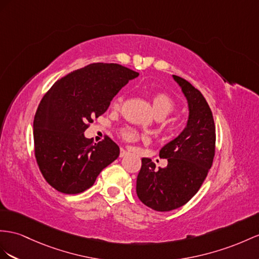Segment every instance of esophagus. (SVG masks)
Segmentation results:
<instances>
[{
  "label": "esophagus",
  "mask_w": 259,
  "mask_h": 259,
  "mask_svg": "<svg viewBox=\"0 0 259 259\" xmlns=\"http://www.w3.org/2000/svg\"><path fill=\"white\" fill-rule=\"evenodd\" d=\"M128 154H129L128 151H125L124 149H121V150H120V157H123V156L128 155Z\"/></svg>",
  "instance_id": "esophagus-1"
}]
</instances>
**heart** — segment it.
Returning <instances> with one entry per match:
<instances>
[{"instance_id":"obj_1","label":"heart","mask_w":259,"mask_h":259,"mask_svg":"<svg viewBox=\"0 0 259 259\" xmlns=\"http://www.w3.org/2000/svg\"><path fill=\"white\" fill-rule=\"evenodd\" d=\"M151 101H152V107H153L154 114L157 117L164 118L165 116H167L174 110L175 105H174L173 99H171L167 94H165V93H162V92L155 93V94L152 96ZM122 102H123V96L120 95L116 97L114 103H112V107L115 109H118L121 106ZM120 134H121V138L127 142H135L140 139V135H139L136 130L131 128L122 129Z\"/></svg>"}]
</instances>
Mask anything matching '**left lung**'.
Instances as JSON below:
<instances>
[{"mask_svg":"<svg viewBox=\"0 0 259 259\" xmlns=\"http://www.w3.org/2000/svg\"><path fill=\"white\" fill-rule=\"evenodd\" d=\"M188 104V120L178 137L165 144L160 157L166 167H158L143 157L137 177V195L151 209L170 211L193 198L208 175L214 157L215 125L203 95L186 79L173 75Z\"/></svg>","mask_w":259,"mask_h":259,"instance_id":"1","label":"left lung"}]
</instances>
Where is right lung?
I'll list each match as a JSON object with an SVG mask.
<instances>
[{
    "instance_id": "right-lung-1",
    "label": "right lung",
    "mask_w": 259,
    "mask_h": 259,
    "mask_svg": "<svg viewBox=\"0 0 259 259\" xmlns=\"http://www.w3.org/2000/svg\"><path fill=\"white\" fill-rule=\"evenodd\" d=\"M139 73L116 63H92L52 85L34 119L35 156L42 176L63 194L83 193L120 153L110 138L95 143L84 131Z\"/></svg>"
}]
</instances>
